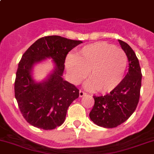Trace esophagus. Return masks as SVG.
<instances>
[{
  "label": "esophagus",
  "instance_id": "1",
  "mask_svg": "<svg viewBox=\"0 0 154 154\" xmlns=\"http://www.w3.org/2000/svg\"><path fill=\"white\" fill-rule=\"evenodd\" d=\"M86 94L87 93H86V92H84V91L80 90V94H79V95H80V97H82V96H84V95H86Z\"/></svg>",
  "mask_w": 154,
  "mask_h": 154
}]
</instances>
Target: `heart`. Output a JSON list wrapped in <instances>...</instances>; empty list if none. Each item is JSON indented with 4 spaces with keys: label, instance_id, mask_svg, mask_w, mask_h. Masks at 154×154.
Masks as SVG:
<instances>
[{
    "label": "heart",
    "instance_id": "b5f03b06",
    "mask_svg": "<svg viewBox=\"0 0 154 154\" xmlns=\"http://www.w3.org/2000/svg\"><path fill=\"white\" fill-rule=\"evenodd\" d=\"M127 63V56L121 49L97 42L83 47L75 56H68L65 67L74 84L83 81L89 71L90 80L86 86L104 93L110 92L120 84Z\"/></svg>",
    "mask_w": 154,
    "mask_h": 154
}]
</instances>
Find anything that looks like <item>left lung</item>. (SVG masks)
<instances>
[{
	"mask_svg": "<svg viewBox=\"0 0 154 154\" xmlns=\"http://www.w3.org/2000/svg\"><path fill=\"white\" fill-rule=\"evenodd\" d=\"M129 60V72L109 94L95 96L89 117L98 126L114 128L130 117L136 109L141 86V70L135 52L126 42L119 40Z\"/></svg>",
	"mask_w": 154,
	"mask_h": 154,
	"instance_id": "1",
	"label": "left lung"
}]
</instances>
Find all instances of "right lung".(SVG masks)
<instances>
[{"label":"right lung","mask_w":154,"mask_h":154,"mask_svg":"<svg viewBox=\"0 0 154 154\" xmlns=\"http://www.w3.org/2000/svg\"><path fill=\"white\" fill-rule=\"evenodd\" d=\"M81 43L61 36H46L22 55L16 71L15 97L23 117L34 127L50 130L61 126L70 104L79 97V89L62 76L67 55ZM46 57H52L56 68L46 82L37 84L31 77V69Z\"/></svg>","instance_id":"obj_1"}]
</instances>
